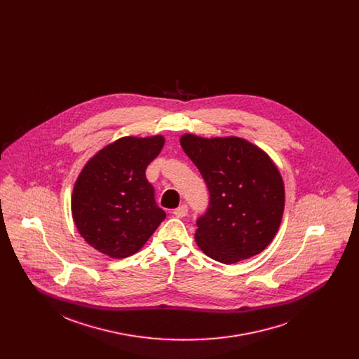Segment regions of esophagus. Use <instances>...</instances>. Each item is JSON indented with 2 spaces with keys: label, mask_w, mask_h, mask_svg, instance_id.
Wrapping results in <instances>:
<instances>
[{
  "label": "esophagus",
  "mask_w": 359,
  "mask_h": 359,
  "mask_svg": "<svg viewBox=\"0 0 359 359\" xmlns=\"http://www.w3.org/2000/svg\"><path fill=\"white\" fill-rule=\"evenodd\" d=\"M172 214H174L175 217H178V218L185 217V215L188 214V205H180V207H177V208L172 211Z\"/></svg>",
  "instance_id": "esophagus-1"
}]
</instances>
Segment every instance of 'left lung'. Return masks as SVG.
I'll return each mask as SVG.
<instances>
[{"mask_svg":"<svg viewBox=\"0 0 359 359\" xmlns=\"http://www.w3.org/2000/svg\"><path fill=\"white\" fill-rule=\"evenodd\" d=\"M180 142L210 192L195 233L201 250L222 264L259 255L275 238L285 210V185L272 158L233 135L184 134Z\"/></svg>","mask_w":359,"mask_h":359,"instance_id":"8db88e82","label":"left lung"}]
</instances>
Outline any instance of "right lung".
<instances>
[{
    "label": "right lung",
    "instance_id": "right-lung-1",
    "mask_svg": "<svg viewBox=\"0 0 359 359\" xmlns=\"http://www.w3.org/2000/svg\"><path fill=\"white\" fill-rule=\"evenodd\" d=\"M163 147V135L123 137L103 147L80 171L72 215L81 238L100 253L135 255L165 218L145 175Z\"/></svg>",
    "mask_w": 359,
    "mask_h": 359
}]
</instances>
